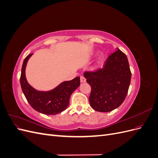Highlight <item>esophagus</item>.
Segmentation results:
<instances>
[{
    "label": "esophagus",
    "instance_id": "esophagus-1",
    "mask_svg": "<svg viewBox=\"0 0 158 158\" xmlns=\"http://www.w3.org/2000/svg\"><path fill=\"white\" fill-rule=\"evenodd\" d=\"M80 82H81V83H84V82H86V79L85 78L84 76H80Z\"/></svg>",
    "mask_w": 158,
    "mask_h": 158
}]
</instances>
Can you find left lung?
I'll return each mask as SVG.
<instances>
[{"label":"left lung","mask_w":158,"mask_h":158,"mask_svg":"<svg viewBox=\"0 0 158 158\" xmlns=\"http://www.w3.org/2000/svg\"><path fill=\"white\" fill-rule=\"evenodd\" d=\"M91 85L90 106L99 112H109L125 100L130 86L131 72L126 55L120 49L110 55L104 67L94 73H85Z\"/></svg>","instance_id":"1"}]
</instances>
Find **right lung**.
Returning <instances> with one entry per match:
<instances>
[{
	"mask_svg": "<svg viewBox=\"0 0 158 158\" xmlns=\"http://www.w3.org/2000/svg\"><path fill=\"white\" fill-rule=\"evenodd\" d=\"M30 54L23 60L20 84L27 101L35 111L44 114H56L64 111L69 105L70 95L80 85V77L61 82L49 91L37 90L28 83L26 77V68Z\"/></svg>",
	"mask_w": 158,
	"mask_h": 158,
	"instance_id": "1",
	"label": "right lung"
}]
</instances>
